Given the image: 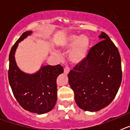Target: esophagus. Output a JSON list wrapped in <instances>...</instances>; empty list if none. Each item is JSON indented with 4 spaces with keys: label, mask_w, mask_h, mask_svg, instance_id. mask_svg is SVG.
Wrapping results in <instances>:
<instances>
[{
    "label": "esophagus",
    "mask_w": 130,
    "mask_h": 130,
    "mask_svg": "<svg viewBox=\"0 0 130 130\" xmlns=\"http://www.w3.org/2000/svg\"><path fill=\"white\" fill-rule=\"evenodd\" d=\"M69 72H70V69H69V68L66 67L65 68H64V73H65V74H68V73H69Z\"/></svg>",
    "instance_id": "esophagus-1"
}]
</instances>
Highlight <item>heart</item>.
Segmentation results:
<instances>
[{
  "label": "heart",
  "instance_id": "b5f03b06",
  "mask_svg": "<svg viewBox=\"0 0 130 130\" xmlns=\"http://www.w3.org/2000/svg\"><path fill=\"white\" fill-rule=\"evenodd\" d=\"M59 47L64 51H69V61L78 65L85 62L88 58L91 49L89 38L85 35L69 34L59 42Z\"/></svg>",
  "mask_w": 130,
  "mask_h": 130
}]
</instances>
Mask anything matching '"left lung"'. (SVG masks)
Returning <instances> with one entry per match:
<instances>
[{"label": "left lung", "instance_id": "left-lung-1", "mask_svg": "<svg viewBox=\"0 0 130 130\" xmlns=\"http://www.w3.org/2000/svg\"><path fill=\"white\" fill-rule=\"evenodd\" d=\"M90 49L85 62L68 73V82L75 100L84 111L95 112L111 104L122 81L121 59L115 45L105 33Z\"/></svg>", "mask_w": 130, "mask_h": 130}]
</instances>
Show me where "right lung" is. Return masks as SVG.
<instances>
[{
  "label": "right lung",
  "mask_w": 130,
  "mask_h": 130,
  "mask_svg": "<svg viewBox=\"0 0 130 130\" xmlns=\"http://www.w3.org/2000/svg\"><path fill=\"white\" fill-rule=\"evenodd\" d=\"M32 31H26L21 35L11 48L9 55L8 79L15 99L24 109L42 115L49 112L57 100V79L64 72L62 66L42 65L38 72L26 73L16 64L15 53L19 43Z\"/></svg>",
  "instance_id": "obj_1"
}]
</instances>
